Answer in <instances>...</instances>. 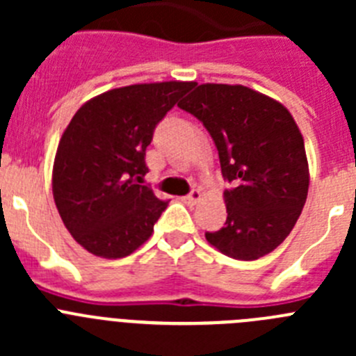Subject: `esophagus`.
<instances>
[{
    "instance_id": "obj_1",
    "label": "esophagus",
    "mask_w": 356,
    "mask_h": 356,
    "mask_svg": "<svg viewBox=\"0 0 356 356\" xmlns=\"http://www.w3.org/2000/svg\"><path fill=\"white\" fill-rule=\"evenodd\" d=\"M201 200V193L200 191H193V193L188 194V196L184 197V201L187 203V205H196L197 201Z\"/></svg>"
}]
</instances>
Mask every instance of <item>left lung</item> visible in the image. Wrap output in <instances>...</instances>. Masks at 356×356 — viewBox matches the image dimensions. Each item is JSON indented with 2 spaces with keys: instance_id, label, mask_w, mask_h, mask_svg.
I'll use <instances>...</instances> for the list:
<instances>
[{
  "instance_id": "8db88e82",
  "label": "left lung",
  "mask_w": 356,
  "mask_h": 356,
  "mask_svg": "<svg viewBox=\"0 0 356 356\" xmlns=\"http://www.w3.org/2000/svg\"><path fill=\"white\" fill-rule=\"evenodd\" d=\"M178 106L212 135L225 191L226 222L207 241L226 257L257 260L287 238L310 184L303 135L287 108L244 85H197Z\"/></svg>"
}]
</instances>
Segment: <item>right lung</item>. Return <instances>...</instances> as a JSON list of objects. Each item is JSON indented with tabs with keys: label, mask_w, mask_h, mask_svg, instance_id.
I'll return each instance as SVG.
<instances>
[{
	"label": "right lung",
	"mask_w": 356,
	"mask_h": 356,
	"mask_svg": "<svg viewBox=\"0 0 356 356\" xmlns=\"http://www.w3.org/2000/svg\"><path fill=\"white\" fill-rule=\"evenodd\" d=\"M193 87L156 81L106 90L78 108L53 162V197L72 238L102 259L139 250L168 201L139 185L153 130Z\"/></svg>",
	"instance_id": "right-lung-1"
}]
</instances>
